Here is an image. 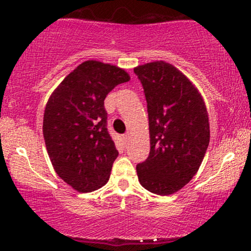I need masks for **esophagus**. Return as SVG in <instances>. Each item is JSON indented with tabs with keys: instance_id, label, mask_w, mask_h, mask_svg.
Listing matches in <instances>:
<instances>
[{
	"instance_id": "1",
	"label": "esophagus",
	"mask_w": 251,
	"mask_h": 251,
	"mask_svg": "<svg viewBox=\"0 0 251 251\" xmlns=\"http://www.w3.org/2000/svg\"><path fill=\"white\" fill-rule=\"evenodd\" d=\"M124 140H125V143H128V140H129V138H131V137H129V134L128 133H126V134H124Z\"/></svg>"
}]
</instances>
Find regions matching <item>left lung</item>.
<instances>
[{
  "instance_id": "8db88e82",
  "label": "left lung",
  "mask_w": 251,
  "mask_h": 251,
  "mask_svg": "<svg viewBox=\"0 0 251 251\" xmlns=\"http://www.w3.org/2000/svg\"><path fill=\"white\" fill-rule=\"evenodd\" d=\"M148 102L150 154L137 165L142 186L166 196L197 174L210 140L209 117L198 89L175 66L154 61L138 66Z\"/></svg>"
}]
</instances>
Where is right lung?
<instances>
[{
	"label": "right lung",
	"instance_id": "add662e5",
	"mask_svg": "<svg viewBox=\"0 0 251 251\" xmlns=\"http://www.w3.org/2000/svg\"><path fill=\"white\" fill-rule=\"evenodd\" d=\"M127 72L88 60L54 89L43 114V138L55 172L79 192H92L109 179L119 154L107 131L103 100Z\"/></svg>",
	"mask_w": 251,
	"mask_h": 251
}]
</instances>
